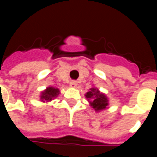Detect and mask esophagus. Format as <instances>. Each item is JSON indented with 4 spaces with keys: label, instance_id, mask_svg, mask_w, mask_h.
Segmentation results:
<instances>
[{
    "label": "esophagus",
    "instance_id": "esophagus-1",
    "mask_svg": "<svg viewBox=\"0 0 157 157\" xmlns=\"http://www.w3.org/2000/svg\"><path fill=\"white\" fill-rule=\"evenodd\" d=\"M76 86H77V82H75V81H71L70 82V86L71 87H76Z\"/></svg>",
    "mask_w": 157,
    "mask_h": 157
}]
</instances>
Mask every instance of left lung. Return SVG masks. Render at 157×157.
<instances>
[{
	"mask_svg": "<svg viewBox=\"0 0 157 157\" xmlns=\"http://www.w3.org/2000/svg\"><path fill=\"white\" fill-rule=\"evenodd\" d=\"M86 98L87 99L89 104L96 112H101L106 109L109 105V98L105 93L100 92L98 89L92 86L88 92L85 94Z\"/></svg>",
	"mask_w": 157,
	"mask_h": 157,
	"instance_id": "8db88e82",
	"label": "left lung"
}]
</instances>
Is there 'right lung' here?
<instances>
[{
  "label": "right lung",
  "instance_id": "1",
  "mask_svg": "<svg viewBox=\"0 0 157 157\" xmlns=\"http://www.w3.org/2000/svg\"><path fill=\"white\" fill-rule=\"evenodd\" d=\"M60 93L59 89L53 86H48L47 88L40 92V101L42 102H48L55 99Z\"/></svg>",
  "mask_w": 157,
  "mask_h": 157
}]
</instances>
